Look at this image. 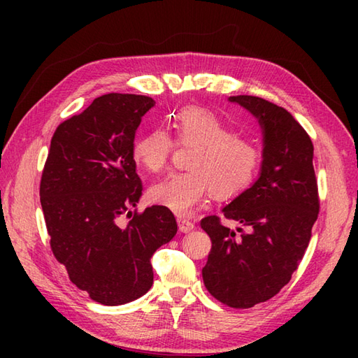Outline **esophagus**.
Masks as SVG:
<instances>
[{
  "instance_id": "obj_1",
  "label": "esophagus",
  "mask_w": 358,
  "mask_h": 358,
  "mask_svg": "<svg viewBox=\"0 0 358 358\" xmlns=\"http://www.w3.org/2000/svg\"><path fill=\"white\" fill-rule=\"evenodd\" d=\"M178 227H180L181 232L186 234V232L194 231L195 224L191 222V220H187V218H178Z\"/></svg>"
}]
</instances>
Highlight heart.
Segmentation results:
<instances>
[{"instance_id": "b5f03b06", "label": "heart", "mask_w": 358, "mask_h": 358, "mask_svg": "<svg viewBox=\"0 0 358 358\" xmlns=\"http://www.w3.org/2000/svg\"><path fill=\"white\" fill-rule=\"evenodd\" d=\"M178 146L192 148L186 172H177L150 189V200L178 215H187L210 194L222 200L235 199L252 185L262 164L257 144L237 135L215 112L186 106L171 117ZM175 143L166 129L155 127L134 141V162L152 173L169 163Z\"/></svg>"}]
</instances>
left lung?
I'll use <instances>...</instances> for the list:
<instances>
[{"label": "left lung", "mask_w": 358, "mask_h": 358, "mask_svg": "<svg viewBox=\"0 0 358 358\" xmlns=\"http://www.w3.org/2000/svg\"><path fill=\"white\" fill-rule=\"evenodd\" d=\"M231 101L260 121L264 134L262 173L252 187L223 208L234 232L218 215L201 220L212 248L203 281L223 305L248 309L277 295L299 268L320 212L314 144L291 113L260 96L237 95Z\"/></svg>", "instance_id": "left-lung-1"}]
</instances>
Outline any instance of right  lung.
<instances>
[{
	"mask_svg": "<svg viewBox=\"0 0 358 358\" xmlns=\"http://www.w3.org/2000/svg\"><path fill=\"white\" fill-rule=\"evenodd\" d=\"M154 104L134 94L95 98L57 127L44 163L40 201L53 257L75 286L106 306L149 291L150 257L177 234L167 208L136 209L143 186L132 146Z\"/></svg>",
	"mask_w": 358,
	"mask_h": 358,
	"instance_id": "add662e5",
	"label": "right lung"
}]
</instances>
